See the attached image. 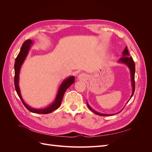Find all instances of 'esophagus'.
Here are the masks:
<instances>
[{
	"label": "esophagus",
	"instance_id": "34e87169",
	"mask_svg": "<svg viewBox=\"0 0 152 152\" xmlns=\"http://www.w3.org/2000/svg\"><path fill=\"white\" fill-rule=\"evenodd\" d=\"M77 78L79 79V80H86L87 79V77L86 75L84 74V73H80V74H79V75L77 76Z\"/></svg>",
	"mask_w": 152,
	"mask_h": 152
}]
</instances>
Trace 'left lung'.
I'll list each match as a JSON object with an SVG mask.
<instances>
[{"label": "left lung", "instance_id": "left-lung-1", "mask_svg": "<svg viewBox=\"0 0 152 152\" xmlns=\"http://www.w3.org/2000/svg\"><path fill=\"white\" fill-rule=\"evenodd\" d=\"M118 63H123L124 65H126L128 68L129 69L130 71V73H131V86H132V94L130 97L129 100L131 99V98L132 97L133 94H134V90H135V82H134V76H135V63L133 61V59L132 58L131 56H130L129 53V51L127 50V48L126 47V48L124 49L123 53H122V57L119 59V60L118 61ZM128 101V102H129ZM128 102L126 103V104L128 103ZM87 107L89 108L90 110H91L94 114L96 115H98L100 116H111V115H113L115 113L113 114H105V113H99L98 112H96L94 109L92 108L91 107V106L89 104L88 102H87ZM118 112V113H119Z\"/></svg>", "mask_w": 152, "mask_h": 152}]
</instances>
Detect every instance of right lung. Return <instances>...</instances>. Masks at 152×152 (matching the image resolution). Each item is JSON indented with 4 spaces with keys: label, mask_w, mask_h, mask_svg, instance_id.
Masks as SVG:
<instances>
[{
    "label": "right lung",
    "mask_w": 152,
    "mask_h": 152,
    "mask_svg": "<svg viewBox=\"0 0 152 152\" xmlns=\"http://www.w3.org/2000/svg\"><path fill=\"white\" fill-rule=\"evenodd\" d=\"M34 44L33 41L30 39L26 40L22 45L20 52L18 54L17 58H16L15 63V86L16 93L21 99V102L25 105V107L28 109L30 112L35 113H40V114H48L53 112L54 110L58 108L61 105V103L63 98L64 94H65L66 89L72 85L75 82V77L70 76L64 80L59 86L58 90L57 91V94L55 97L53 102L50 103L49 106L42 108H35L31 107L30 106L27 104L24 99H23L21 94V91L19 86V80H20V69L24 63L25 59L28 55L29 50L30 49L31 45Z\"/></svg>",
    "instance_id": "1"
}]
</instances>
